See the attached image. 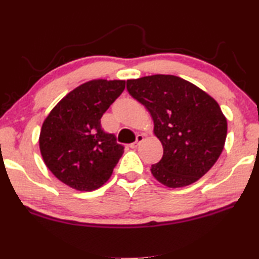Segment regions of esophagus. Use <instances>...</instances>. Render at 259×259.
<instances>
[{
	"label": "esophagus",
	"mask_w": 259,
	"mask_h": 259,
	"mask_svg": "<svg viewBox=\"0 0 259 259\" xmlns=\"http://www.w3.org/2000/svg\"><path fill=\"white\" fill-rule=\"evenodd\" d=\"M143 140H144V136H143V135H138V136H137V139H136V142L131 144L130 147H131V148H137L138 146H139V144L142 143Z\"/></svg>",
	"instance_id": "obj_1"
}]
</instances>
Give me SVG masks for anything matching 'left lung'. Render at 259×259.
I'll return each instance as SVG.
<instances>
[{"mask_svg": "<svg viewBox=\"0 0 259 259\" xmlns=\"http://www.w3.org/2000/svg\"><path fill=\"white\" fill-rule=\"evenodd\" d=\"M126 89L148 110L163 157L150 167L168 188H181L206 175L218 161L228 123L213 97L196 84L172 74L126 80Z\"/></svg>", "mask_w": 259, "mask_h": 259, "instance_id": "8db88e82", "label": "left lung"}]
</instances>
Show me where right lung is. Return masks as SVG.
<instances>
[{
    "mask_svg": "<svg viewBox=\"0 0 259 259\" xmlns=\"http://www.w3.org/2000/svg\"><path fill=\"white\" fill-rule=\"evenodd\" d=\"M125 88L124 80L95 79L67 94L43 122L39 149L54 177L79 191H93L111 178L123 154L101 117Z\"/></svg>",
    "mask_w": 259,
    "mask_h": 259,
    "instance_id": "obj_1",
    "label": "right lung"
}]
</instances>
